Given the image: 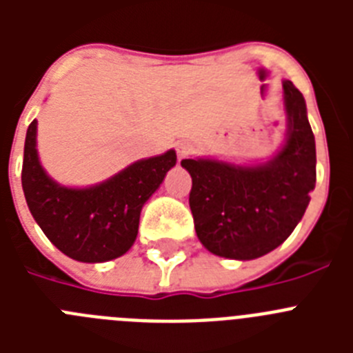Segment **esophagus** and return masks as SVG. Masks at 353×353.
<instances>
[{
  "instance_id": "1",
  "label": "esophagus",
  "mask_w": 353,
  "mask_h": 353,
  "mask_svg": "<svg viewBox=\"0 0 353 353\" xmlns=\"http://www.w3.org/2000/svg\"><path fill=\"white\" fill-rule=\"evenodd\" d=\"M187 152H189V146H187L185 143H183V141L176 143V155H179V159L185 157Z\"/></svg>"
}]
</instances>
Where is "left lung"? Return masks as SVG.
Listing matches in <instances>:
<instances>
[{"label": "left lung", "mask_w": 353, "mask_h": 353, "mask_svg": "<svg viewBox=\"0 0 353 353\" xmlns=\"http://www.w3.org/2000/svg\"><path fill=\"white\" fill-rule=\"evenodd\" d=\"M286 138L269 161L233 164L219 159H183L196 235L217 256L254 260L285 242L316 183V148L302 93L283 81Z\"/></svg>", "instance_id": "1"}]
</instances>
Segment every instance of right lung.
<instances>
[{
  "label": "right lung",
  "mask_w": 353,
  "mask_h": 353,
  "mask_svg": "<svg viewBox=\"0 0 353 353\" xmlns=\"http://www.w3.org/2000/svg\"><path fill=\"white\" fill-rule=\"evenodd\" d=\"M176 164L174 150L132 162L111 179L90 187H65L40 164L37 120L24 141L23 191L33 219L63 254L102 263L125 254L138 236L143 205Z\"/></svg>",
  "instance_id": "right-lung-1"
}]
</instances>
